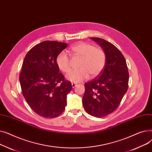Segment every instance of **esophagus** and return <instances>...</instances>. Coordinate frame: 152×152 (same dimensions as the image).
Listing matches in <instances>:
<instances>
[{
  "mask_svg": "<svg viewBox=\"0 0 152 152\" xmlns=\"http://www.w3.org/2000/svg\"><path fill=\"white\" fill-rule=\"evenodd\" d=\"M71 86H72V87H73V88H75L76 86H77V84L73 83H71Z\"/></svg>",
  "mask_w": 152,
  "mask_h": 152,
  "instance_id": "obj_1",
  "label": "esophagus"
}]
</instances>
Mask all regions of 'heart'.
Here are the masks:
<instances>
[{
  "label": "heart",
  "mask_w": 152,
  "mask_h": 152,
  "mask_svg": "<svg viewBox=\"0 0 152 152\" xmlns=\"http://www.w3.org/2000/svg\"><path fill=\"white\" fill-rule=\"evenodd\" d=\"M70 53L81 57L77 70L71 71L66 75L67 80L75 83L81 82L89 77L97 76L104 68L106 61L105 53L100 48L83 42H78L69 49ZM56 64L58 69L65 73L70 70V61L68 55L60 52L56 57Z\"/></svg>",
  "instance_id": "obj_1"
}]
</instances>
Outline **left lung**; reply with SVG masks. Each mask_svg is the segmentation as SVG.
Returning <instances> with one entry per match:
<instances>
[{
    "label": "left lung",
    "mask_w": 152,
    "mask_h": 152,
    "mask_svg": "<svg viewBox=\"0 0 152 152\" xmlns=\"http://www.w3.org/2000/svg\"><path fill=\"white\" fill-rule=\"evenodd\" d=\"M91 39L102 47L106 61L99 76L84 84L83 105L87 113L102 118L118 107L128 88L129 73L124 56L117 47L105 39Z\"/></svg>",
    "instance_id": "8db88e82"
}]
</instances>
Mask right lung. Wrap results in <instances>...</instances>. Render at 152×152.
Returning <instances> with one entry per match:
<instances>
[{
	"mask_svg": "<svg viewBox=\"0 0 152 152\" xmlns=\"http://www.w3.org/2000/svg\"><path fill=\"white\" fill-rule=\"evenodd\" d=\"M67 47L66 43L45 41L28 52L20 75L21 91L28 104L44 118L60 115L66 105L71 82L65 80L56 64V57Z\"/></svg>",
	"mask_w": 152,
	"mask_h": 152,
	"instance_id": "right-lung-1",
	"label": "right lung"
}]
</instances>
